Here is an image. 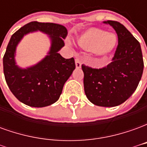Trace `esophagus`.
<instances>
[{
	"instance_id": "34e87169",
	"label": "esophagus",
	"mask_w": 147,
	"mask_h": 147,
	"mask_svg": "<svg viewBox=\"0 0 147 147\" xmlns=\"http://www.w3.org/2000/svg\"><path fill=\"white\" fill-rule=\"evenodd\" d=\"M81 64H82L81 61H80L79 58H76V67L77 68H80V67H81Z\"/></svg>"
}]
</instances>
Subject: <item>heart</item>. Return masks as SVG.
<instances>
[{
  "instance_id": "b5f03b06",
  "label": "heart",
  "mask_w": 147,
  "mask_h": 147,
  "mask_svg": "<svg viewBox=\"0 0 147 147\" xmlns=\"http://www.w3.org/2000/svg\"><path fill=\"white\" fill-rule=\"evenodd\" d=\"M78 42L86 49L95 50L98 53H107L114 48L117 38L113 34L105 33L100 29L91 28L78 38Z\"/></svg>"
}]
</instances>
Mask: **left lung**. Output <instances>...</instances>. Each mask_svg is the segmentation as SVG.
Wrapping results in <instances>:
<instances>
[{"label":"left lung","instance_id":"obj_1","mask_svg":"<svg viewBox=\"0 0 147 147\" xmlns=\"http://www.w3.org/2000/svg\"><path fill=\"white\" fill-rule=\"evenodd\" d=\"M110 25L118 38L112 62L102 68L82 64L86 98L103 107L117 106L128 99L136 90L143 71V59L139 41L117 21H104Z\"/></svg>","mask_w":147,"mask_h":147}]
</instances>
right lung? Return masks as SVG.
I'll return each instance as SVG.
<instances>
[{
  "instance_id": "obj_1",
  "label": "right lung",
  "mask_w": 147,
  "mask_h": 147,
  "mask_svg": "<svg viewBox=\"0 0 147 147\" xmlns=\"http://www.w3.org/2000/svg\"><path fill=\"white\" fill-rule=\"evenodd\" d=\"M38 30L51 38L49 55L34 67L20 69L14 60L15 47L24 34ZM67 35L66 27L61 24L37 21L28 23L11 35L3 57V67L6 83L19 101L32 107H45L59 99L64 83L76 68L73 57L65 59L58 53Z\"/></svg>"
}]
</instances>
